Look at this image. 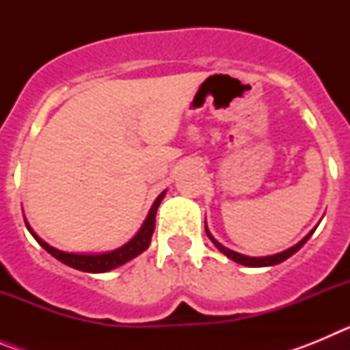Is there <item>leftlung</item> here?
Returning <instances> with one entry per match:
<instances>
[{
    "label": "left lung",
    "mask_w": 350,
    "mask_h": 350,
    "mask_svg": "<svg viewBox=\"0 0 350 350\" xmlns=\"http://www.w3.org/2000/svg\"><path fill=\"white\" fill-rule=\"evenodd\" d=\"M205 231H206V237H208L210 240H212V243H213V245L217 247V249L221 250L222 254H226V256H228V258H230V259H233V261L240 262V265H243V267H254V268H256V267H273V265H279V262L286 261L287 258H291V256L295 254V252H298V250L301 249L303 245H305V242H307L308 238H310V234L314 233L315 230H312L310 233H308L307 237L303 238L301 242H299V243H296L295 247H291V249L284 250V252H280V254H275V256H267V258H249V256L238 254V252H234V250L226 249L224 245H221V243H219L217 240H215V238L212 237V234H210V231H208V228H206V226H205Z\"/></svg>",
    "instance_id": "left-lung-1"
}]
</instances>
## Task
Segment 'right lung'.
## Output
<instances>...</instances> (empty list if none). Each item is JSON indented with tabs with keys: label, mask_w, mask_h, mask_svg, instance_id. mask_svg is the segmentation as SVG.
Segmentation results:
<instances>
[{
	"label": "right lung",
	"mask_w": 350,
	"mask_h": 350,
	"mask_svg": "<svg viewBox=\"0 0 350 350\" xmlns=\"http://www.w3.org/2000/svg\"><path fill=\"white\" fill-rule=\"evenodd\" d=\"M165 193H161L157 196V200L154 202L152 208L148 212L147 219H145L144 226H142V230L138 231L137 237L129 240L126 245H122L120 249L112 250V252H107V254H68V252H61V250L54 249L51 247L49 243H45L42 238L36 237V233L29 228V224L26 222L27 230L29 233L35 237L36 242L43 247V249L47 250L49 254L54 256L55 259H59L61 262L68 265V267L75 268V270L80 271H89V273H103V271H110L113 268L120 267V265H124V262L131 261L133 258H137L144 252L145 249L148 247L150 243V238H152L154 233V228H156V212H157V206H159L161 200H163Z\"/></svg>",
	"instance_id": "right-lung-1"
}]
</instances>
